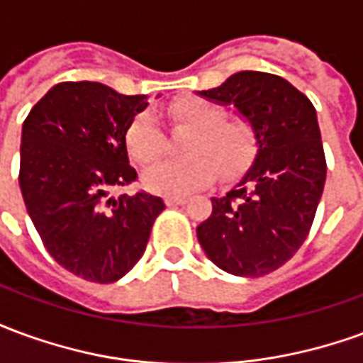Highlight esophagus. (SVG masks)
Wrapping results in <instances>:
<instances>
[{
	"label": "esophagus",
	"instance_id": "esophagus-1",
	"mask_svg": "<svg viewBox=\"0 0 363 363\" xmlns=\"http://www.w3.org/2000/svg\"><path fill=\"white\" fill-rule=\"evenodd\" d=\"M186 200H189L186 196H169L165 202H167V206H181V204H184Z\"/></svg>",
	"mask_w": 363,
	"mask_h": 363
}]
</instances>
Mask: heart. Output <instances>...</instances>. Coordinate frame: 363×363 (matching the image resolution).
Here are the masks:
<instances>
[{
    "mask_svg": "<svg viewBox=\"0 0 363 363\" xmlns=\"http://www.w3.org/2000/svg\"><path fill=\"white\" fill-rule=\"evenodd\" d=\"M173 126L192 130L181 161H161L143 174L145 186L157 194H182L206 186L213 179L228 181L243 173L257 153V130L247 116H225L220 104L204 99L179 101L169 108ZM130 155L151 165L165 155L167 134L155 114H135L126 130Z\"/></svg>",
    "mask_w": 363,
    "mask_h": 363,
    "instance_id": "1",
    "label": "heart"
}]
</instances>
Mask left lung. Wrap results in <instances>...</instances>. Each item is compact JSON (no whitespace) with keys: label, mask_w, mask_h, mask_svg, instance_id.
<instances>
[{"label":"left lung","mask_w":363,"mask_h":363,"mask_svg":"<svg viewBox=\"0 0 363 363\" xmlns=\"http://www.w3.org/2000/svg\"><path fill=\"white\" fill-rule=\"evenodd\" d=\"M235 104L257 130L259 153L212 213L196 228L216 267L235 276H264L284 267L305 243L327 179L317 112L284 77L239 72L200 93Z\"/></svg>","instance_id":"obj_1"}]
</instances>
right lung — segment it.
Instances as JSON below:
<instances>
[{
  "mask_svg": "<svg viewBox=\"0 0 363 363\" xmlns=\"http://www.w3.org/2000/svg\"><path fill=\"white\" fill-rule=\"evenodd\" d=\"M147 106L96 82L58 83L23 122L19 186L50 257L67 272L112 284L130 272L165 202L112 192L138 181L126 130Z\"/></svg>",
  "mask_w": 363,
  "mask_h": 363,
  "instance_id": "obj_1",
  "label": "right lung"
}]
</instances>
